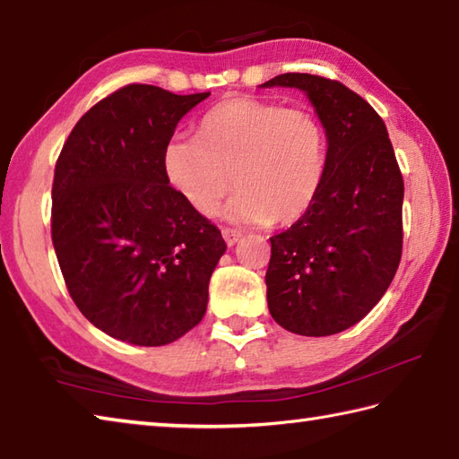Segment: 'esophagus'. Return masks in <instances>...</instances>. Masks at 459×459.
Here are the masks:
<instances>
[{"label": "esophagus", "instance_id": "esophagus-1", "mask_svg": "<svg viewBox=\"0 0 459 459\" xmlns=\"http://www.w3.org/2000/svg\"><path fill=\"white\" fill-rule=\"evenodd\" d=\"M221 236L226 239L228 246H236V243L241 239V231L231 230V228H221Z\"/></svg>", "mask_w": 459, "mask_h": 459}]
</instances>
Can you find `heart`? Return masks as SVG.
<instances>
[{
  "label": "heart",
  "mask_w": 459,
  "mask_h": 459,
  "mask_svg": "<svg viewBox=\"0 0 459 459\" xmlns=\"http://www.w3.org/2000/svg\"><path fill=\"white\" fill-rule=\"evenodd\" d=\"M325 151V130L311 108L231 97L205 112L198 136L168 138L162 170L202 216H212L236 186L228 208L233 220L289 226L316 198Z\"/></svg>",
  "instance_id": "b5f03b06"
}]
</instances>
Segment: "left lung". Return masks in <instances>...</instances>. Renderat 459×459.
Wrapping results in <instances>:
<instances>
[{
	"label": "left lung",
	"mask_w": 459,
	"mask_h": 459,
	"mask_svg": "<svg viewBox=\"0 0 459 459\" xmlns=\"http://www.w3.org/2000/svg\"><path fill=\"white\" fill-rule=\"evenodd\" d=\"M261 87L303 91L329 144L311 208L269 238V313L295 334H336L367 316L396 275L404 180L385 120L342 82L285 73Z\"/></svg>",
	"instance_id": "1"
}]
</instances>
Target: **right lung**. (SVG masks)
<instances>
[{
  "label": "right lung",
  "instance_id": "1",
  "mask_svg": "<svg viewBox=\"0 0 459 459\" xmlns=\"http://www.w3.org/2000/svg\"><path fill=\"white\" fill-rule=\"evenodd\" d=\"M208 97L126 85L81 117L55 164L51 238L65 285L118 341L162 347L205 315L226 241L168 184L162 151Z\"/></svg>",
  "mask_w": 459,
  "mask_h": 459
}]
</instances>
